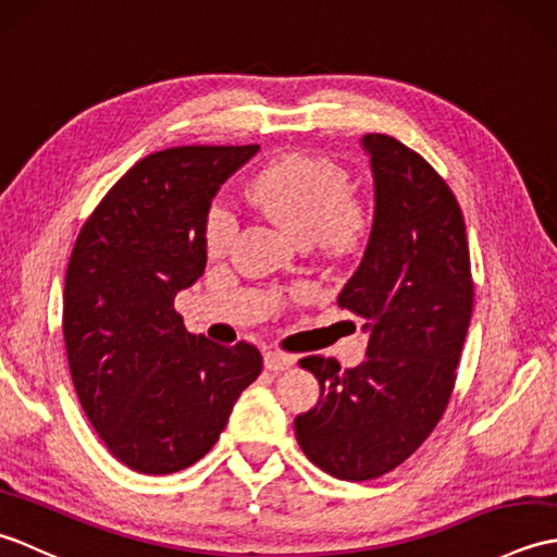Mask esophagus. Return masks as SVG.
<instances>
[{
	"instance_id": "esophagus-1",
	"label": "esophagus",
	"mask_w": 557,
	"mask_h": 557,
	"mask_svg": "<svg viewBox=\"0 0 557 557\" xmlns=\"http://www.w3.org/2000/svg\"><path fill=\"white\" fill-rule=\"evenodd\" d=\"M294 363H297V357H294V354H285L277 349L265 351V369L268 371H285V369H292Z\"/></svg>"
}]
</instances>
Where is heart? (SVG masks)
Masks as SVG:
<instances>
[{
	"label": "heart",
	"mask_w": 557,
	"mask_h": 557,
	"mask_svg": "<svg viewBox=\"0 0 557 557\" xmlns=\"http://www.w3.org/2000/svg\"><path fill=\"white\" fill-rule=\"evenodd\" d=\"M349 194L347 174L337 164L301 152L265 164L248 188L253 203L275 212L289 230L313 236L333 251H349L366 230L363 212ZM236 227L239 222L227 206H212L206 220L208 251H227Z\"/></svg>",
	"instance_id": "b5f03b06"
}]
</instances>
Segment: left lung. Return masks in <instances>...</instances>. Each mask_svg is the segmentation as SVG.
Here are the masks:
<instances>
[{"instance_id":"left-lung-1","label":"left lung","mask_w":557,"mask_h":557,"mask_svg":"<svg viewBox=\"0 0 557 557\" xmlns=\"http://www.w3.org/2000/svg\"><path fill=\"white\" fill-rule=\"evenodd\" d=\"M373 172V224L337 304L366 318V361L342 371L306 357L318 405L294 419L299 447L342 481L399 467L431 435L455 387L474 306L467 227L457 198L397 138H361Z\"/></svg>"}]
</instances>
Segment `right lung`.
<instances>
[{
  "instance_id": "add662e5",
  "label": "right lung",
  "mask_w": 557,
  "mask_h": 557,
  "mask_svg": "<svg viewBox=\"0 0 557 557\" xmlns=\"http://www.w3.org/2000/svg\"><path fill=\"white\" fill-rule=\"evenodd\" d=\"M260 146H184L138 160L83 224L64 285V342L83 411L140 474H174L218 443L260 351L191 335L174 297L203 275L220 186Z\"/></svg>"
}]
</instances>
